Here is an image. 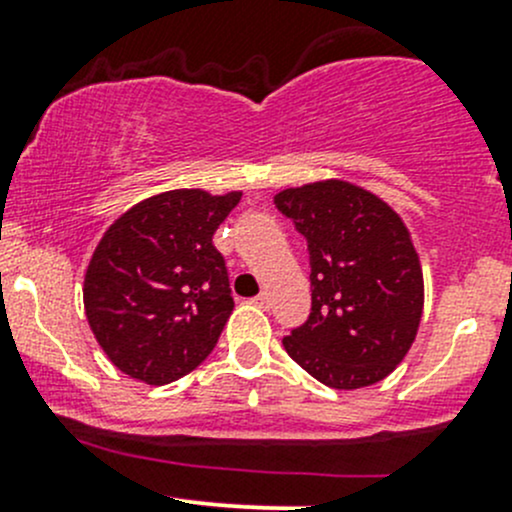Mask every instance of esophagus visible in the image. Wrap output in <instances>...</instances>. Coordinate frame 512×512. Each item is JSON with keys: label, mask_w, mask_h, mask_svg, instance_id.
<instances>
[{"label": "esophagus", "mask_w": 512, "mask_h": 512, "mask_svg": "<svg viewBox=\"0 0 512 512\" xmlns=\"http://www.w3.org/2000/svg\"><path fill=\"white\" fill-rule=\"evenodd\" d=\"M252 304H255V307H260V309H270V294L260 292L255 299H252Z\"/></svg>", "instance_id": "obj_1"}]
</instances>
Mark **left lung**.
<instances>
[{
  "label": "left lung",
  "mask_w": 512,
  "mask_h": 512,
  "mask_svg": "<svg viewBox=\"0 0 512 512\" xmlns=\"http://www.w3.org/2000/svg\"><path fill=\"white\" fill-rule=\"evenodd\" d=\"M307 240L312 312L282 344L332 389H361L389 376L414 344L423 275L409 230L381 198L344 180L275 195Z\"/></svg>",
  "instance_id": "obj_1"
}]
</instances>
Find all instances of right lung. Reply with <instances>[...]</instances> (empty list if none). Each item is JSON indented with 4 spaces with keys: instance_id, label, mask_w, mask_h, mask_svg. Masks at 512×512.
<instances>
[{
    "instance_id": "1",
    "label": "right lung",
    "mask_w": 512,
    "mask_h": 512,
    "mask_svg": "<svg viewBox=\"0 0 512 512\" xmlns=\"http://www.w3.org/2000/svg\"><path fill=\"white\" fill-rule=\"evenodd\" d=\"M240 198L168 190L133 205L101 237L86 270L84 309L123 374L163 386L215 349L235 302L213 235Z\"/></svg>"
}]
</instances>
